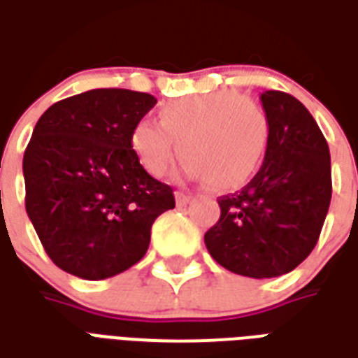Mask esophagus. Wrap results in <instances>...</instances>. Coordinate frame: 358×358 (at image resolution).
Wrapping results in <instances>:
<instances>
[{
  "label": "esophagus",
  "mask_w": 358,
  "mask_h": 358,
  "mask_svg": "<svg viewBox=\"0 0 358 358\" xmlns=\"http://www.w3.org/2000/svg\"><path fill=\"white\" fill-rule=\"evenodd\" d=\"M174 197H176V205H178V207H184V205H187V203L192 201V195L184 194V192H176Z\"/></svg>",
  "instance_id": "esophagus-1"
}]
</instances>
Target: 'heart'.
Returning <instances> with one entry per match:
<instances>
[{
	"mask_svg": "<svg viewBox=\"0 0 358 358\" xmlns=\"http://www.w3.org/2000/svg\"><path fill=\"white\" fill-rule=\"evenodd\" d=\"M161 124L141 120L130 136L143 171L161 178L174 157H184L189 178H207L217 189H240L251 182L266 155L270 122L259 101L238 92L192 95L164 105Z\"/></svg>",
	"mask_w": 358,
	"mask_h": 358,
	"instance_id": "obj_1",
	"label": "heart"
}]
</instances>
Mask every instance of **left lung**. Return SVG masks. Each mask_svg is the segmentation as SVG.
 <instances>
[{"label":"left lung","instance_id":"obj_1","mask_svg":"<svg viewBox=\"0 0 358 358\" xmlns=\"http://www.w3.org/2000/svg\"><path fill=\"white\" fill-rule=\"evenodd\" d=\"M270 140L263 166L241 192L218 199L220 218L205 245L220 266L249 278H276L315 249L331 199L328 141L293 95L261 94Z\"/></svg>","mask_w":358,"mask_h":358}]
</instances>
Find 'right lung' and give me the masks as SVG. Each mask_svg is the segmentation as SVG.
<instances>
[{"label":"right lung","mask_w":358,"mask_h":358,"mask_svg":"<svg viewBox=\"0 0 358 358\" xmlns=\"http://www.w3.org/2000/svg\"><path fill=\"white\" fill-rule=\"evenodd\" d=\"M155 103L143 92L90 90L36 122L22 159L27 213L45 253L73 276L105 280L134 266L155 218L174 209L172 187L149 176L130 145Z\"/></svg>","instance_id":"right-lung-1"}]
</instances>
